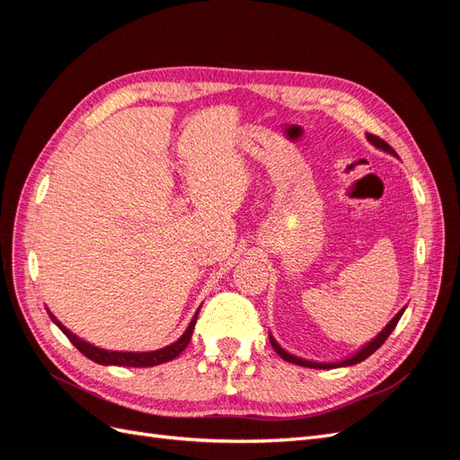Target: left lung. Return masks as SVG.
Wrapping results in <instances>:
<instances>
[{
	"label": "left lung",
	"instance_id": "left-lung-1",
	"mask_svg": "<svg viewBox=\"0 0 460 460\" xmlns=\"http://www.w3.org/2000/svg\"><path fill=\"white\" fill-rule=\"evenodd\" d=\"M367 140H368L374 147H378L380 151H385V153H389V155L397 157L395 149H394L392 146H387V144L382 140V137L374 136V134H367ZM405 309H407V307H402L392 320H389V323L385 324V328L378 333V336L372 338L367 345L360 347V349H358L357 353H353L351 357H347V358H343V360H336V363H318V360H309V358H303V357H297V355H291L289 351L284 349V347H282L280 343H278V341L274 340L272 333H269V338H270V345L274 347V351H276L278 355H280L284 360H288V363H294V365H299V367H307V368H324V370L341 368V367H353V365H357V363H363V360L368 358L376 349H378V347H382V343L389 338V333H392L394 328L397 326L399 318L402 316V313H405Z\"/></svg>",
	"mask_w": 460,
	"mask_h": 460
}]
</instances>
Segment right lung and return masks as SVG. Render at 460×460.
<instances>
[{
	"instance_id": "right-lung-1",
	"label": "right lung",
	"mask_w": 460,
	"mask_h": 460,
	"mask_svg": "<svg viewBox=\"0 0 460 460\" xmlns=\"http://www.w3.org/2000/svg\"><path fill=\"white\" fill-rule=\"evenodd\" d=\"M199 309L190 320V324H188V328H186L182 336H180L174 343L163 347V349H155V351H109V349H102V347H95V345L84 341L82 338H78L76 333H73L65 324H61V320H58V316L51 314V311H48V313H49V318L53 320V324L59 326V330L68 338V341H71L82 355L88 357L90 360H93V363L103 365V367L115 365V367L146 368V367H157V365H163V363H169V360L176 358L180 353L186 349L190 340H191L193 328H196Z\"/></svg>"
}]
</instances>
